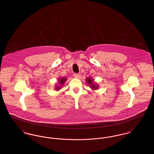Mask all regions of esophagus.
<instances>
[{"instance_id":"34e87169","label":"esophagus","mask_w":154,"mask_h":154,"mask_svg":"<svg viewBox=\"0 0 154 154\" xmlns=\"http://www.w3.org/2000/svg\"><path fill=\"white\" fill-rule=\"evenodd\" d=\"M73 76L74 77L75 79H79L80 77V74L77 73L74 74Z\"/></svg>"}]
</instances>
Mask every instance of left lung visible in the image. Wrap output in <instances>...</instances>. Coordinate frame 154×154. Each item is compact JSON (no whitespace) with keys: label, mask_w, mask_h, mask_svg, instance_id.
I'll list each match as a JSON object with an SVG mask.
<instances>
[{"label":"left lung","mask_w":154,"mask_h":154,"mask_svg":"<svg viewBox=\"0 0 154 154\" xmlns=\"http://www.w3.org/2000/svg\"><path fill=\"white\" fill-rule=\"evenodd\" d=\"M85 80H86L87 83L89 85V87L92 89L96 90L99 88V85L97 84H96V82H94V80L91 77L87 78Z\"/></svg>","instance_id":"left-lung-1"}]
</instances>
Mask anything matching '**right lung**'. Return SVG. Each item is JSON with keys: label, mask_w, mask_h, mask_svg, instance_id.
I'll list each match as a JSON object with an SVG mask.
<instances>
[{"label": "right lung", "mask_w": 154, "mask_h": 154, "mask_svg": "<svg viewBox=\"0 0 154 154\" xmlns=\"http://www.w3.org/2000/svg\"><path fill=\"white\" fill-rule=\"evenodd\" d=\"M67 80V79L65 77H61V78H59V79H58V84H56V85H55V90L56 91H59L60 90L62 87L64 85V84L65 83V81Z\"/></svg>", "instance_id": "add662e5"}]
</instances>
